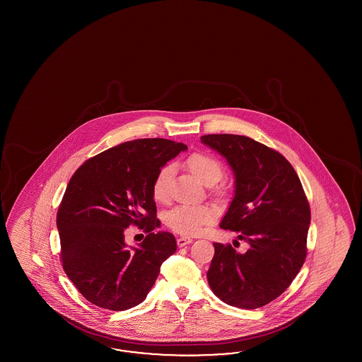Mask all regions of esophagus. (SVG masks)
Segmentation results:
<instances>
[{
  "mask_svg": "<svg viewBox=\"0 0 362 362\" xmlns=\"http://www.w3.org/2000/svg\"><path fill=\"white\" fill-rule=\"evenodd\" d=\"M189 243H192L191 238H177V239H176L177 247H185V245L189 244Z\"/></svg>",
  "mask_w": 362,
  "mask_h": 362,
  "instance_id": "obj_1",
  "label": "esophagus"
}]
</instances>
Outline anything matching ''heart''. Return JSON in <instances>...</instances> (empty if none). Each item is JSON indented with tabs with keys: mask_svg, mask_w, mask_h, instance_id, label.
Returning <instances> with one entry per match:
<instances>
[{
	"mask_svg": "<svg viewBox=\"0 0 362 362\" xmlns=\"http://www.w3.org/2000/svg\"><path fill=\"white\" fill-rule=\"evenodd\" d=\"M188 170L197 176V179L212 186L224 175V168L219 159L207 153H191L186 159ZM173 177V167L170 165L159 168L153 177L151 192L156 202H165L170 195V185ZM215 218V211L207 206H177L171 209L167 216L165 223L173 230L180 235L192 236L203 230V227L209 226Z\"/></svg>",
	"mask_w": 362,
	"mask_h": 362,
	"instance_id": "b5f03b06",
	"label": "heart"
}]
</instances>
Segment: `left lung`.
<instances>
[{"instance_id": "left-lung-1", "label": "left lung", "mask_w": 362, "mask_h": 362, "mask_svg": "<svg viewBox=\"0 0 362 362\" xmlns=\"http://www.w3.org/2000/svg\"><path fill=\"white\" fill-rule=\"evenodd\" d=\"M235 174V197L221 220L250 248L239 253L215 243L207 279L212 292L232 307L256 309L280 296L307 257L310 209L295 168L280 153L248 136L203 135Z\"/></svg>"}]
</instances>
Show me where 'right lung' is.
Segmentation results:
<instances>
[{
    "instance_id": "add662e5",
    "label": "right lung",
    "mask_w": 362,
    "mask_h": 362,
    "mask_svg": "<svg viewBox=\"0 0 362 362\" xmlns=\"http://www.w3.org/2000/svg\"><path fill=\"white\" fill-rule=\"evenodd\" d=\"M186 144L163 138L121 143L79 165L57 212L61 262L91 304L126 310L141 304L160 265L176 251L175 236L159 226L151 186L160 167ZM135 225L148 235L130 250L124 233Z\"/></svg>"
}]
</instances>
